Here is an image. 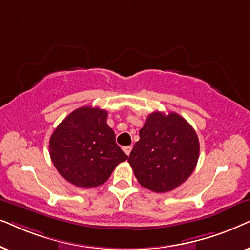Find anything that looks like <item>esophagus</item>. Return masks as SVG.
<instances>
[{"label": "esophagus", "mask_w": 250, "mask_h": 250, "mask_svg": "<svg viewBox=\"0 0 250 250\" xmlns=\"http://www.w3.org/2000/svg\"><path fill=\"white\" fill-rule=\"evenodd\" d=\"M131 149H132V146L131 145L130 146H125V147H123V152H125L127 155H130Z\"/></svg>", "instance_id": "1"}]
</instances>
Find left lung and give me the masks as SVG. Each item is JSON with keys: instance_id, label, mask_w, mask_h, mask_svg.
<instances>
[{"instance_id": "obj_1", "label": "left lung", "mask_w": 250, "mask_h": 250, "mask_svg": "<svg viewBox=\"0 0 250 250\" xmlns=\"http://www.w3.org/2000/svg\"><path fill=\"white\" fill-rule=\"evenodd\" d=\"M199 152L197 132L184 118L174 112H153L139 130V141L128 162L139 184L164 193L178 188L191 176Z\"/></svg>"}]
</instances>
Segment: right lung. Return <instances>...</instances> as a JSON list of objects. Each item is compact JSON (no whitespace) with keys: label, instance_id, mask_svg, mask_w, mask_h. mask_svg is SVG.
<instances>
[{"label":"right lung","instance_id":"obj_1","mask_svg":"<svg viewBox=\"0 0 250 250\" xmlns=\"http://www.w3.org/2000/svg\"><path fill=\"white\" fill-rule=\"evenodd\" d=\"M107 114L105 109L83 106L66 116L50 137L53 166L78 188L104 184L116 166L128 159L115 143Z\"/></svg>","mask_w":250,"mask_h":250}]
</instances>
